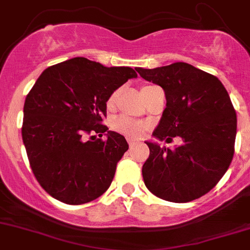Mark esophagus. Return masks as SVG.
<instances>
[{
	"mask_svg": "<svg viewBox=\"0 0 250 250\" xmlns=\"http://www.w3.org/2000/svg\"><path fill=\"white\" fill-rule=\"evenodd\" d=\"M127 144H129L130 148H132V147H135L136 145H139V141H136V140H132V139H127Z\"/></svg>",
	"mask_w": 250,
	"mask_h": 250,
	"instance_id": "34e87169",
	"label": "esophagus"
}]
</instances>
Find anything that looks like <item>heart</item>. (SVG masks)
<instances>
[{
    "instance_id": "b5f03b06",
    "label": "heart",
    "mask_w": 250,
    "mask_h": 250,
    "mask_svg": "<svg viewBox=\"0 0 250 250\" xmlns=\"http://www.w3.org/2000/svg\"><path fill=\"white\" fill-rule=\"evenodd\" d=\"M147 87V85H146ZM116 93H113L109 97L108 102H106V106L111 109L115 104ZM111 127L114 131L119 132L121 135H125L127 137H140L146 130V125L144 123L135 119L129 118V116H119L115 118L111 123Z\"/></svg>"
}]
</instances>
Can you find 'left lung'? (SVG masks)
Wrapping results in <instances>:
<instances>
[{"label":"left lung","instance_id":"1","mask_svg":"<svg viewBox=\"0 0 250 250\" xmlns=\"http://www.w3.org/2000/svg\"><path fill=\"white\" fill-rule=\"evenodd\" d=\"M136 71L166 94L167 106L152 135L159 141L183 140L172 149L146 141L145 185L172 203L201 198L220 182L233 158L237 115L226 88L217 77L185 62Z\"/></svg>","mask_w":250,"mask_h":250}]
</instances>
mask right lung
Instances as JSON below:
<instances>
[{
  "mask_svg": "<svg viewBox=\"0 0 250 250\" xmlns=\"http://www.w3.org/2000/svg\"><path fill=\"white\" fill-rule=\"evenodd\" d=\"M136 77L131 67H105L85 58L50 66L39 76L25 98L22 137L33 173L52 198L82 205L110 187L129 145L102 124L106 102ZM94 132H106L108 139L85 142Z\"/></svg>",
  "mask_w": 250,
  "mask_h": 250,
  "instance_id": "obj_1",
  "label": "right lung"
}]
</instances>
